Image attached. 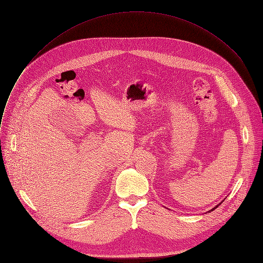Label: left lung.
<instances>
[{"label": "left lung", "instance_id": "obj_1", "mask_svg": "<svg viewBox=\"0 0 263 263\" xmlns=\"http://www.w3.org/2000/svg\"><path fill=\"white\" fill-rule=\"evenodd\" d=\"M217 206H218V205H217ZM217 206H215V207H214V208H213V209H211V211H212V210H214V209H215V208H217Z\"/></svg>", "mask_w": 263, "mask_h": 263}]
</instances>
